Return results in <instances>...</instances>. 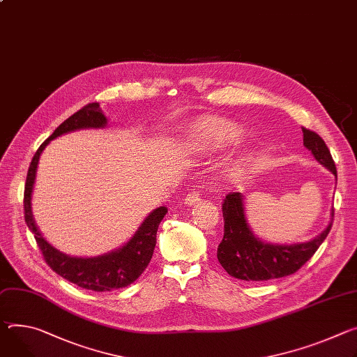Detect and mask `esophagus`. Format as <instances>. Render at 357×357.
I'll list each match as a JSON object with an SVG mask.
<instances>
[{
  "label": "esophagus",
  "instance_id": "1",
  "mask_svg": "<svg viewBox=\"0 0 357 357\" xmlns=\"http://www.w3.org/2000/svg\"><path fill=\"white\" fill-rule=\"evenodd\" d=\"M199 201H201V193H199V192H197V190H193V192L188 193L186 198H185V204H186V205H189V206H192V205H197Z\"/></svg>",
  "mask_w": 357,
  "mask_h": 357
}]
</instances>
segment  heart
<instances>
[{
    "instance_id": "b5f03b06",
    "label": "heart",
    "mask_w": 357,
    "mask_h": 357,
    "mask_svg": "<svg viewBox=\"0 0 357 357\" xmlns=\"http://www.w3.org/2000/svg\"><path fill=\"white\" fill-rule=\"evenodd\" d=\"M242 137L243 129L239 125L226 119H212L198 129L195 141L206 151H220L236 144ZM249 168L250 158L248 155H241L229 162L225 172L231 179H239L249 171Z\"/></svg>"
}]
</instances>
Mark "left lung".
I'll return each instance as SVG.
<instances>
[{"mask_svg":"<svg viewBox=\"0 0 357 357\" xmlns=\"http://www.w3.org/2000/svg\"><path fill=\"white\" fill-rule=\"evenodd\" d=\"M303 145L313 153L316 160L326 167L336 178V167L329 148L316 132L302 128ZM223 239L218 246V261L231 276L242 280H269L289 276L298 272L314 255L332 229L333 213L326 229L314 239L294 245H273L262 242L250 231L243 195L231 192L222 204Z\"/></svg>","mask_w":357,"mask_h":357,"instance_id":"left-lung-1","label":"left lung"}]
</instances>
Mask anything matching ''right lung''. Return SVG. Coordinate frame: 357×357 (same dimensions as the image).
Returning a JSON list of instances; mask_svg holds the SVG:
<instances>
[{"label": "right lung", "instance_id": "right-lung-1", "mask_svg": "<svg viewBox=\"0 0 357 357\" xmlns=\"http://www.w3.org/2000/svg\"><path fill=\"white\" fill-rule=\"evenodd\" d=\"M104 126H107V118L102 114L100 104L96 102L85 105L68 119L63 121L55 129L54 134L41 144L34 158H32L24 189V218L29 231L34 234L37 245L41 249L48 266L55 273L70 280L71 283L95 291H108L125 287L135 282L142 275L153 255L158 226L168 213L167 206H159L152 211L141 223L135 235L122 248L95 257H75L59 252L44 239V236L38 231L34 218H32L31 193L36 182L40 156L45 146L50 144V141L55 139L59 135L78 131V129Z\"/></svg>", "mask_w": 357, "mask_h": 357}]
</instances>
